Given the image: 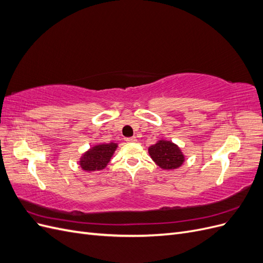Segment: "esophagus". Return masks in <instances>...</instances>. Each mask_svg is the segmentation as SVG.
Wrapping results in <instances>:
<instances>
[{
	"label": "esophagus",
	"instance_id": "obj_1",
	"mask_svg": "<svg viewBox=\"0 0 263 263\" xmlns=\"http://www.w3.org/2000/svg\"><path fill=\"white\" fill-rule=\"evenodd\" d=\"M126 141L127 142H136L137 139H136V137H128V138H126Z\"/></svg>",
	"mask_w": 263,
	"mask_h": 263
}]
</instances>
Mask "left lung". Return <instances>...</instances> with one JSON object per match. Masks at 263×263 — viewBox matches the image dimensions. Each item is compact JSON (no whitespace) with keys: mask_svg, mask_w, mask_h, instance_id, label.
<instances>
[{"mask_svg":"<svg viewBox=\"0 0 263 263\" xmlns=\"http://www.w3.org/2000/svg\"><path fill=\"white\" fill-rule=\"evenodd\" d=\"M148 150L153 160L165 170L177 169L184 161V156L182 155L181 150L171 141L160 140L149 147Z\"/></svg>","mask_w":263,"mask_h":263,"instance_id":"left-lung-1","label":"left lung"}]
</instances>
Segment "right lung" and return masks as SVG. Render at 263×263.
<instances>
[{
	"label": "right lung",
	"instance_id": "obj_1",
	"mask_svg": "<svg viewBox=\"0 0 263 263\" xmlns=\"http://www.w3.org/2000/svg\"><path fill=\"white\" fill-rule=\"evenodd\" d=\"M117 145L114 142L102 144L91 148L83 155L80 160V165L84 171H98L104 169L113 156Z\"/></svg>",
	"mask_w": 263,
	"mask_h": 263
}]
</instances>
